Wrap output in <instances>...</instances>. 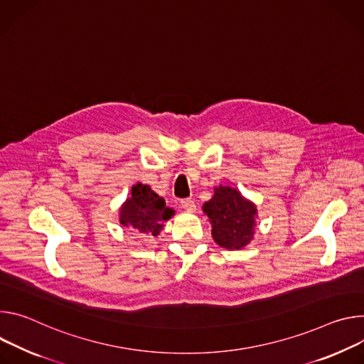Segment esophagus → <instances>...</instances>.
I'll list each match as a JSON object with an SVG mask.
<instances>
[{"mask_svg":"<svg viewBox=\"0 0 364 364\" xmlns=\"http://www.w3.org/2000/svg\"><path fill=\"white\" fill-rule=\"evenodd\" d=\"M181 205L185 211H189V213H193L196 210V205H195V200L191 199V198H186L183 200H181Z\"/></svg>","mask_w":364,"mask_h":364,"instance_id":"1","label":"esophagus"}]
</instances>
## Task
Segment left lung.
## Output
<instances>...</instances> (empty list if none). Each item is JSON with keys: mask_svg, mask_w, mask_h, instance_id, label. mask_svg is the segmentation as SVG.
I'll return each instance as SVG.
<instances>
[{"mask_svg": "<svg viewBox=\"0 0 364 364\" xmlns=\"http://www.w3.org/2000/svg\"><path fill=\"white\" fill-rule=\"evenodd\" d=\"M204 213L213 224L215 243L228 250H240L253 240L257 210L235 188L218 186L204 204Z\"/></svg>", "mask_w": 364, "mask_h": 364, "instance_id": "1", "label": "left lung"}]
</instances>
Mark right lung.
Segmentation results:
<instances>
[{"label":"right lung","mask_w":364,"mask_h":364,"mask_svg":"<svg viewBox=\"0 0 364 364\" xmlns=\"http://www.w3.org/2000/svg\"><path fill=\"white\" fill-rule=\"evenodd\" d=\"M175 211L166 207L165 199L151 191L149 185L137 183L132 188V196L119 208V223L141 234L159 235Z\"/></svg>","instance_id":"1"}]
</instances>
